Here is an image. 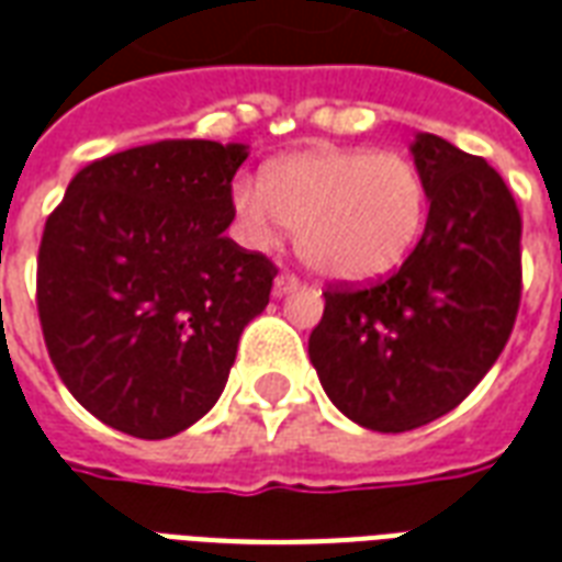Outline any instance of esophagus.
Listing matches in <instances>:
<instances>
[{
	"label": "esophagus",
	"instance_id": "34e87169",
	"mask_svg": "<svg viewBox=\"0 0 562 562\" xmlns=\"http://www.w3.org/2000/svg\"><path fill=\"white\" fill-rule=\"evenodd\" d=\"M297 289H301V277H297V273H292V270L277 273V280H273V294H277V297H282V294L289 292H297Z\"/></svg>",
	"mask_w": 562,
	"mask_h": 562
}]
</instances>
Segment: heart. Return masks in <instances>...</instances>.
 <instances>
[{
    "label": "heart",
    "instance_id": "1",
    "mask_svg": "<svg viewBox=\"0 0 562 562\" xmlns=\"http://www.w3.org/2000/svg\"><path fill=\"white\" fill-rule=\"evenodd\" d=\"M232 205L256 247L282 228L297 232L301 259L327 280L384 277L417 247L426 226V184L417 166L375 148H318L238 181Z\"/></svg>",
    "mask_w": 562,
    "mask_h": 562
}]
</instances>
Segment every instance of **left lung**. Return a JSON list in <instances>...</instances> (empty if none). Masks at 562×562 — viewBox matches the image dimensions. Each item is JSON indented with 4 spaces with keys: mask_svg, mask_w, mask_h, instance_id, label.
Returning <instances> with one entry per match:
<instances>
[{
    "mask_svg": "<svg viewBox=\"0 0 562 562\" xmlns=\"http://www.w3.org/2000/svg\"><path fill=\"white\" fill-rule=\"evenodd\" d=\"M426 232L396 273L334 282L310 336L324 393L372 431L450 414L509 342L521 303V214L482 157L419 133Z\"/></svg>",
    "mask_w": 562,
    "mask_h": 562,
    "instance_id": "1",
    "label": "left lung"
}]
</instances>
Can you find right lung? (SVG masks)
<instances>
[{"mask_svg": "<svg viewBox=\"0 0 562 562\" xmlns=\"http://www.w3.org/2000/svg\"><path fill=\"white\" fill-rule=\"evenodd\" d=\"M244 145L164 139L70 178L37 247V318L82 408L172 438L214 408L277 265L226 238Z\"/></svg>", "mask_w": 562, "mask_h": 562, "instance_id": "right-lung-1", "label": "right lung"}]
</instances>
